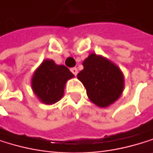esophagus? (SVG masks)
Masks as SVG:
<instances>
[{"label": "esophagus", "instance_id": "34e87169", "mask_svg": "<svg viewBox=\"0 0 153 153\" xmlns=\"http://www.w3.org/2000/svg\"><path fill=\"white\" fill-rule=\"evenodd\" d=\"M71 71L75 76L77 75V73H78V70H77V68H75V67L71 68Z\"/></svg>", "mask_w": 153, "mask_h": 153}]
</instances>
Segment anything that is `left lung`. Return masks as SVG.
Listing matches in <instances>:
<instances>
[{"mask_svg": "<svg viewBox=\"0 0 153 153\" xmlns=\"http://www.w3.org/2000/svg\"><path fill=\"white\" fill-rule=\"evenodd\" d=\"M78 79L86 88L89 99L99 107H107L119 99L123 90V75L115 64L94 53L83 62Z\"/></svg>", "mask_w": 153, "mask_h": 153, "instance_id": "8db88e82", "label": "left lung"}]
</instances>
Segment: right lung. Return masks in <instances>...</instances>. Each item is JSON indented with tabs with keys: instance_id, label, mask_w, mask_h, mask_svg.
I'll return each mask as SVG.
<instances>
[{
	"instance_id": "obj_1",
	"label": "right lung",
	"mask_w": 153,
	"mask_h": 153,
	"mask_svg": "<svg viewBox=\"0 0 153 153\" xmlns=\"http://www.w3.org/2000/svg\"><path fill=\"white\" fill-rule=\"evenodd\" d=\"M74 75L64 65H57L51 60H45L32 77V90L39 99L52 104L63 96L66 82Z\"/></svg>"
}]
</instances>
